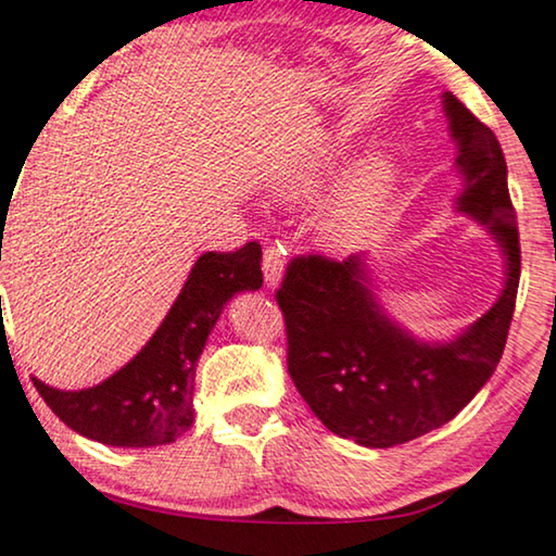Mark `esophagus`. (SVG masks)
<instances>
[{"instance_id": "esophagus-1", "label": "esophagus", "mask_w": 556, "mask_h": 556, "mask_svg": "<svg viewBox=\"0 0 556 556\" xmlns=\"http://www.w3.org/2000/svg\"><path fill=\"white\" fill-rule=\"evenodd\" d=\"M283 268H286V250L280 245H268L263 253V276L265 283L270 288H276L283 278Z\"/></svg>"}]
</instances>
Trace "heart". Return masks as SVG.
<instances>
[{
    "mask_svg": "<svg viewBox=\"0 0 556 556\" xmlns=\"http://www.w3.org/2000/svg\"><path fill=\"white\" fill-rule=\"evenodd\" d=\"M346 151V141H331L318 147L280 181V197L293 202L316 197L324 181L344 162ZM394 187H397V164L390 154L364 159L333 194L329 207L324 210L321 223H318V238L324 245L333 253H349V250L359 248L382 219Z\"/></svg>",
    "mask_w": 556,
    "mask_h": 556,
    "instance_id": "b5f03b06",
    "label": "heart"
}]
</instances>
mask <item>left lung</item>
Returning a JSON list of instances; mask_svg holds the SVG:
<instances>
[{
  "label": "left lung",
  "mask_w": 556,
  "mask_h": 556,
  "mask_svg": "<svg viewBox=\"0 0 556 556\" xmlns=\"http://www.w3.org/2000/svg\"><path fill=\"white\" fill-rule=\"evenodd\" d=\"M443 98L458 143V210L489 227L506 255L498 301L460 337L428 344L384 316L364 255L293 257L276 293L295 390L326 428L367 447L409 443L451 422L491 379L516 306L521 248L504 151L458 98Z\"/></svg>",
  "instance_id": "1"
}]
</instances>
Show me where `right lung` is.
Returning <instances> with one entry per match:
<instances>
[{
  "label": "right lung",
  "mask_w": 556,
  "mask_h": 556,
  "mask_svg": "<svg viewBox=\"0 0 556 556\" xmlns=\"http://www.w3.org/2000/svg\"><path fill=\"white\" fill-rule=\"evenodd\" d=\"M261 242L204 253L149 344L90 390L65 392L35 379L37 392L67 428L116 447L174 443L194 422V369L225 303L263 286Z\"/></svg>",
  "instance_id": "add662e5"
}]
</instances>
